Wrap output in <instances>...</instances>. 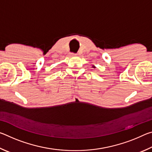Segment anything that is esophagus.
I'll return each mask as SVG.
<instances>
[{"label": "esophagus", "instance_id": "34e87169", "mask_svg": "<svg viewBox=\"0 0 152 152\" xmlns=\"http://www.w3.org/2000/svg\"><path fill=\"white\" fill-rule=\"evenodd\" d=\"M77 55L76 54V53H70V56L71 57H74V56H76Z\"/></svg>", "mask_w": 152, "mask_h": 152}]
</instances>
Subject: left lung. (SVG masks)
<instances>
[{
    "label": "left lung",
    "instance_id": "1",
    "mask_svg": "<svg viewBox=\"0 0 152 152\" xmlns=\"http://www.w3.org/2000/svg\"><path fill=\"white\" fill-rule=\"evenodd\" d=\"M92 68H96V67H95L94 65H92Z\"/></svg>",
    "mask_w": 152,
    "mask_h": 152
}]
</instances>
